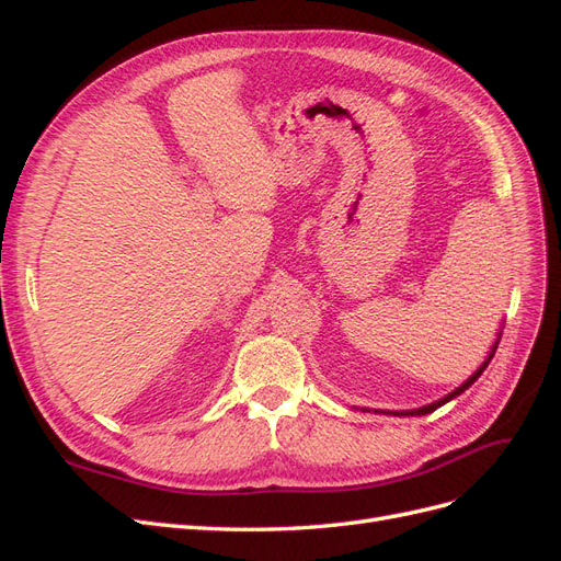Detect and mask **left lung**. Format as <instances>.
I'll return each instance as SVG.
<instances>
[{"instance_id":"left-lung-1","label":"left lung","mask_w":561,"mask_h":561,"mask_svg":"<svg viewBox=\"0 0 561 561\" xmlns=\"http://www.w3.org/2000/svg\"><path fill=\"white\" fill-rule=\"evenodd\" d=\"M499 342H501V332H499V339H496V342H494V346H491V351H489V355H486V360L480 365V369L478 371H474V375L472 377H468L461 386H458L456 390H451V393L449 396H445L443 400H437V402H431V404H426V407H419V410H410V412H386V414H396V416H423V414H431V412H435L437 410V407H443V404H447L449 400H454L456 396H461L463 393V390L466 388H470L474 381H478L480 379V375H482V371L486 369V365L491 363V358H494V353H496V348H499Z\"/></svg>"}]
</instances>
